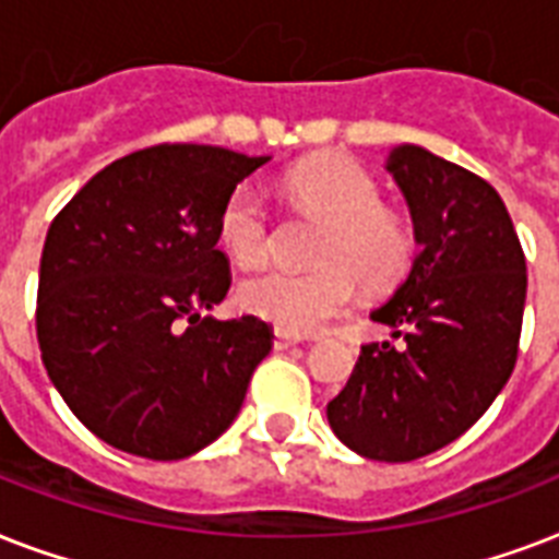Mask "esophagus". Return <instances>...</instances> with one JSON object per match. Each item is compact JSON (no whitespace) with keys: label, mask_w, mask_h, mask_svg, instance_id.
<instances>
[{"label":"esophagus","mask_w":559,"mask_h":559,"mask_svg":"<svg viewBox=\"0 0 559 559\" xmlns=\"http://www.w3.org/2000/svg\"><path fill=\"white\" fill-rule=\"evenodd\" d=\"M296 345H301V340H298V336H293V333H284V331H275L272 348L287 350V348H296Z\"/></svg>","instance_id":"esophagus-1"}]
</instances>
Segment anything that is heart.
<instances>
[{
	"label": "heart",
	"instance_id": "obj_1",
	"mask_svg": "<svg viewBox=\"0 0 559 559\" xmlns=\"http://www.w3.org/2000/svg\"><path fill=\"white\" fill-rule=\"evenodd\" d=\"M287 191L328 223L313 272L270 270L240 284V307L293 336L322 331L366 289H385L406 272L412 240L382 211L380 188L348 159H313L287 177ZM219 243L240 266H261L272 252L270 211L261 188L240 182L217 217Z\"/></svg>",
	"mask_w": 559,
	"mask_h": 559
}]
</instances>
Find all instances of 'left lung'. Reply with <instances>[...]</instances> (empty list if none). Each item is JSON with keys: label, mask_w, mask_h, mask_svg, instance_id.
<instances>
[{"label": "left lung", "mask_w": 559, "mask_h": 559, "mask_svg": "<svg viewBox=\"0 0 559 559\" xmlns=\"http://www.w3.org/2000/svg\"><path fill=\"white\" fill-rule=\"evenodd\" d=\"M385 170L412 214V270L371 319L400 348L366 345L328 424L373 461H415L467 432L511 380L525 310V254L502 197L417 144Z\"/></svg>", "instance_id": "8db88e82"}]
</instances>
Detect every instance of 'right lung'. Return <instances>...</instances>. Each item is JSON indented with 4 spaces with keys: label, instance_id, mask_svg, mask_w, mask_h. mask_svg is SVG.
I'll list each match as a JSON object with an SVG mask.
<instances>
[{
    "label": "right lung",
    "instance_id": "obj_1",
    "mask_svg": "<svg viewBox=\"0 0 559 559\" xmlns=\"http://www.w3.org/2000/svg\"><path fill=\"white\" fill-rule=\"evenodd\" d=\"M272 156L159 144L112 162L55 217L39 258L48 377L116 450L179 461L226 432L272 348L270 324L202 310L228 293L217 217Z\"/></svg>",
    "mask_w": 559,
    "mask_h": 559
}]
</instances>
